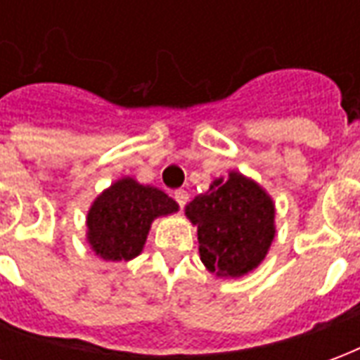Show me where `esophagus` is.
Segmentation results:
<instances>
[{
  "mask_svg": "<svg viewBox=\"0 0 360 360\" xmlns=\"http://www.w3.org/2000/svg\"><path fill=\"white\" fill-rule=\"evenodd\" d=\"M175 200H177V204H179L181 208H183V206L188 202L187 191H185V188H177V191H175Z\"/></svg>",
  "mask_w": 360,
  "mask_h": 360,
  "instance_id": "obj_1",
  "label": "esophagus"
}]
</instances>
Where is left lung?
Here are the masks:
<instances>
[{
	"mask_svg": "<svg viewBox=\"0 0 360 360\" xmlns=\"http://www.w3.org/2000/svg\"><path fill=\"white\" fill-rule=\"evenodd\" d=\"M198 229L204 266L219 278H241L268 255L276 235V208L258 183L239 172L219 177L185 208Z\"/></svg>",
	"mask_w": 360,
	"mask_h": 360,
	"instance_id": "8db88e82",
	"label": "left lung"
}]
</instances>
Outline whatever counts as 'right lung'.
Returning a JSON list of instances; mask_svg holds the SVG:
<instances>
[{"label":"right lung","mask_w":360,"mask_h":360,"mask_svg":"<svg viewBox=\"0 0 360 360\" xmlns=\"http://www.w3.org/2000/svg\"><path fill=\"white\" fill-rule=\"evenodd\" d=\"M177 210V202L164 191L123 177L90 206L86 241L103 260L127 262L142 252L152 221Z\"/></svg>","instance_id":"add662e5"}]
</instances>
